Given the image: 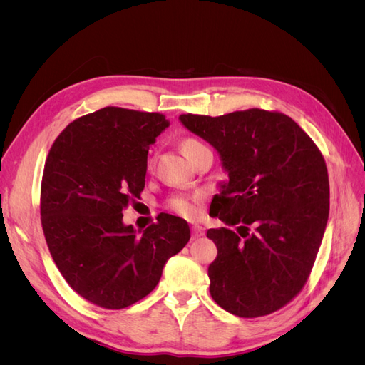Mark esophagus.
<instances>
[{
	"mask_svg": "<svg viewBox=\"0 0 365 365\" xmlns=\"http://www.w3.org/2000/svg\"><path fill=\"white\" fill-rule=\"evenodd\" d=\"M192 233H193V239H197L205 235V228L201 225H193L192 227Z\"/></svg>",
	"mask_w": 365,
	"mask_h": 365,
	"instance_id": "esophagus-1",
	"label": "esophagus"
}]
</instances>
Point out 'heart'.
Returning <instances> with one entry per match:
<instances>
[{
  "label": "heart",
  "mask_w": 365,
  "mask_h": 365,
  "mask_svg": "<svg viewBox=\"0 0 365 365\" xmlns=\"http://www.w3.org/2000/svg\"><path fill=\"white\" fill-rule=\"evenodd\" d=\"M205 146L200 140L187 137L184 140H181V149L184 152V155L192 160L195 157L196 152H200L201 149H204ZM149 164H152V160L149 161ZM196 201L197 197H187V196H173L170 200V208L175 210L176 213H180L182 216H192L196 212Z\"/></svg>",
  "instance_id": "heart-1"
}]
</instances>
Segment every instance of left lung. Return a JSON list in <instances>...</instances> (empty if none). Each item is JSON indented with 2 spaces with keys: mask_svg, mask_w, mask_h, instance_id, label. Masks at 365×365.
I'll return each instance as SVG.
<instances>
[{
  "mask_svg": "<svg viewBox=\"0 0 365 365\" xmlns=\"http://www.w3.org/2000/svg\"><path fill=\"white\" fill-rule=\"evenodd\" d=\"M180 121L217 150L228 173L210 204V216L227 225L207 231L217 248L210 294L237 317L279 311L302 291L324 236L329 176L322 152L280 113L182 114Z\"/></svg>",
  "mask_w": 365,
  "mask_h": 365,
  "instance_id": "obj_1",
  "label": "left lung"
}]
</instances>
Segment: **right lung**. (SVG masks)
I'll use <instances>...</instances> for the list:
<instances>
[{
	"instance_id": "obj_1",
	"label": "right lung",
	"mask_w": 365,
	"mask_h": 365,
	"mask_svg": "<svg viewBox=\"0 0 365 365\" xmlns=\"http://www.w3.org/2000/svg\"><path fill=\"white\" fill-rule=\"evenodd\" d=\"M169 125L158 113L106 106L74 120L48 152L43 236L62 277L101 307L145 298L190 239L187 220L168 213L145 231L123 224V210L145 189L149 146Z\"/></svg>"
}]
</instances>
